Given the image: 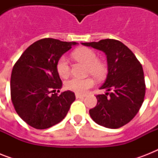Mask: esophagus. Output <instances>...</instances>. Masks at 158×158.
<instances>
[{
  "label": "esophagus",
  "mask_w": 158,
  "mask_h": 158,
  "mask_svg": "<svg viewBox=\"0 0 158 158\" xmlns=\"http://www.w3.org/2000/svg\"><path fill=\"white\" fill-rule=\"evenodd\" d=\"M75 97L76 98H84L85 95H83V94H75Z\"/></svg>",
  "instance_id": "obj_1"
}]
</instances>
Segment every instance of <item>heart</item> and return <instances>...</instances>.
<instances>
[{
    "instance_id": "1",
    "label": "heart",
    "mask_w": 158,
    "mask_h": 158,
    "mask_svg": "<svg viewBox=\"0 0 158 158\" xmlns=\"http://www.w3.org/2000/svg\"><path fill=\"white\" fill-rule=\"evenodd\" d=\"M73 56L76 60H83L89 64V72L98 79L104 76L106 73V67L103 63L98 60L96 52L90 48H82L77 49L73 52ZM56 71L62 78L66 77L69 74V64L68 59L62 56L56 62ZM94 85V80L92 78L80 79L77 77H72L64 82V87L69 90L75 92L77 94H84Z\"/></svg>"
}]
</instances>
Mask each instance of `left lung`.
<instances>
[{
	"mask_svg": "<svg viewBox=\"0 0 158 158\" xmlns=\"http://www.w3.org/2000/svg\"><path fill=\"white\" fill-rule=\"evenodd\" d=\"M83 45L102 51L106 55L108 74L98 94L97 106L89 110L92 119L100 125L118 129L129 123L144 100L146 85L142 64L130 49L115 39L84 43Z\"/></svg>",
	"mask_w": 158,
	"mask_h": 158,
	"instance_id": "left-lung-1",
	"label": "left lung"
}]
</instances>
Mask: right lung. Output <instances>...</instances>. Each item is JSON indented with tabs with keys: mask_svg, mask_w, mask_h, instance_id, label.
I'll return each instance as SVG.
<instances>
[{
	"mask_svg": "<svg viewBox=\"0 0 158 158\" xmlns=\"http://www.w3.org/2000/svg\"><path fill=\"white\" fill-rule=\"evenodd\" d=\"M75 44L43 38L29 46L14 65L11 101L19 117L32 127L44 130L58 124L75 100L71 91L52 94L62 86L57 60Z\"/></svg>",
	"mask_w": 158,
	"mask_h": 158,
	"instance_id": "1",
	"label": "right lung"
}]
</instances>
